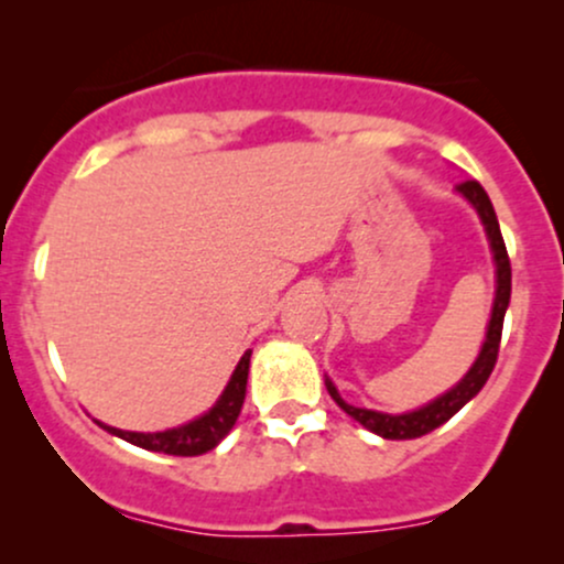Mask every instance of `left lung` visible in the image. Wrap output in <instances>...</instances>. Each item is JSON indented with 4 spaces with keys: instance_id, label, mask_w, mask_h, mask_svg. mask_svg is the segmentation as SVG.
<instances>
[{
    "instance_id": "1",
    "label": "left lung",
    "mask_w": 564,
    "mask_h": 564,
    "mask_svg": "<svg viewBox=\"0 0 564 564\" xmlns=\"http://www.w3.org/2000/svg\"><path fill=\"white\" fill-rule=\"evenodd\" d=\"M457 192L466 197L468 203L476 208L479 214L481 225H485L487 238H490V249H492V259H495V275H498V286H495V302H492V315H490V326H487V337L485 345H481L479 358L474 361V367L468 369L466 377L457 382L455 388H449L447 393L433 399L431 404L420 406L414 412H404V414H386V412H375V410H361V406H352L343 395L337 393L332 380H326V391L334 401H337L339 410H345L352 420L364 425L367 431L377 433L382 438H417L431 433L438 425L447 423L455 412H460L468 401L474 399L476 393L485 388L487 377L492 375L495 361H498V348H500V334H503V315L506 307H509L511 300V262H509V251H506L503 235H500V225L498 216H495V208L487 197L485 187L474 178L468 182L457 184Z\"/></svg>"
}]
</instances>
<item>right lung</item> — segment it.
I'll return each instance as SVG.
<instances>
[{"label":"right lung","mask_w":564,"mask_h":564,"mask_svg":"<svg viewBox=\"0 0 564 564\" xmlns=\"http://www.w3.org/2000/svg\"><path fill=\"white\" fill-rule=\"evenodd\" d=\"M249 364H251V350L243 352V358L238 361L235 372L227 382L225 393L219 395V401L200 414L197 420H189L187 425H178V429L158 431V433H139V431H120L104 425V431L115 433V436L126 438V442L135 444L141 449H150V453H163V455H178V457H192L203 455L208 449H214L227 433L232 431L235 420H238L240 406L246 399V382H249Z\"/></svg>","instance_id":"1"}]
</instances>
